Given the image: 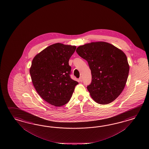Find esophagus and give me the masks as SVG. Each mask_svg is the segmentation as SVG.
<instances>
[{
  "mask_svg": "<svg viewBox=\"0 0 149 149\" xmlns=\"http://www.w3.org/2000/svg\"><path fill=\"white\" fill-rule=\"evenodd\" d=\"M79 81H80V82L82 81V77H81L79 78Z\"/></svg>",
  "mask_w": 149,
  "mask_h": 149,
  "instance_id": "1",
  "label": "esophagus"
}]
</instances>
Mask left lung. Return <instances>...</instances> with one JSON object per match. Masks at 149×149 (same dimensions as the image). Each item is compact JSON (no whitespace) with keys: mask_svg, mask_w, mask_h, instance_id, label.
<instances>
[{"mask_svg":"<svg viewBox=\"0 0 149 149\" xmlns=\"http://www.w3.org/2000/svg\"><path fill=\"white\" fill-rule=\"evenodd\" d=\"M77 52L88 62L92 82L87 86L91 97L100 104L111 103L123 90L130 70L126 55L116 46L96 41L79 46Z\"/></svg>","mask_w":149,"mask_h":149,"instance_id":"1","label":"left lung"}]
</instances>
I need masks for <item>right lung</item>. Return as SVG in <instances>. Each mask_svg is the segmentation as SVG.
I'll use <instances>...</instances> for the list:
<instances>
[{
  "label": "right lung",
  "mask_w": 149,
  "mask_h": 149,
  "mask_svg": "<svg viewBox=\"0 0 149 149\" xmlns=\"http://www.w3.org/2000/svg\"><path fill=\"white\" fill-rule=\"evenodd\" d=\"M76 46L56 43L34 57L29 72L36 92L48 103L61 107L70 100L78 82L70 77L69 60Z\"/></svg>",
  "instance_id": "add662e5"
}]
</instances>
